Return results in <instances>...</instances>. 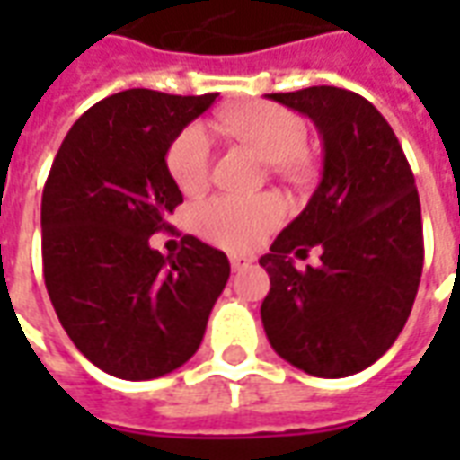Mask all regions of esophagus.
Wrapping results in <instances>:
<instances>
[{"label":"esophagus","mask_w":460,"mask_h":460,"mask_svg":"<svg viewBox=\"0 0 460 460\" xmlns=\"http://www.w3.org/2000/svg\"><path fill=\"white\" fill-rule=\"evenodd\" d=\"M229 261H231V269L234 270L246 269V266H251V263H253V259H251V256H241V253H234Z\"/></svg>","instance_id":"obj_1"}]
</instances>
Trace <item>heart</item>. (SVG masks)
I'll list each match as a JSON object with an SVG mask.
<instances>
[{
	"mask_svg": "<svg viewBox=\"0 0 460 460\" xmlns=\"http://www.w3.org/2000/svg\"><path fill=\"white\" fill-rule=\"evenodd\" d=\"M221 125L241 142L259 150L276 174L286 180H305L313 162L305 150L308 125L296 111L273 103H251L231 111ZM214 137L207 125L194 122L174 137L167 152L172 180L187 194L199 191L211 174ZM283 219L276 197H214L194 211V224L204 239L226 249H251Z\"/></svg>",
	"mask_w": 460,
	"mask_h": 460,
	"instance_id": "heart-1",
	"label": "heart"
}]
</instances>
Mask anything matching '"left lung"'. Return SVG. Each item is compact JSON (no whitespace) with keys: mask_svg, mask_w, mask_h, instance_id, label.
<instances>
[{"mask_svg":"<svg viewBox=\"0 0 460 460\" xmlns=\"http://www.w3.org/2000/svg\"><path fill=\"white\" fill-rule=\"evenodd\" d=\"M269 98L315 122L323 177L259 259L270 276L263 330L308 375H357L394 345L419 290L424 234L414 174L394 130L362 95L313 85ZM313 245L321 266L298 271L292 256Z\"/></svg>","mask_w":460,"mask_h":460,"instance_id":"obj_1","label":"left lung"}]
</instances>
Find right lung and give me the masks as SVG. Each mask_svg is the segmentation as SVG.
<instances>
[{"label": "right lung", "instance_id": "add662e5", "mask_svg": "<svg viewBox=\"0 0 460 460\" xmlns=\"http://www.w3.org/2000/svg\"><path fill=\"white\" fill-rule=\"evenodd\" d=\"M219 93L130 88L88 108L58 147L41 197L49 298L78 352L120 379L170 375L201 345L229 280L226 253L194 236L162 256L181 191L167 150Z\"/></svg>", "mask_w": 460, "mask_h": 460}]
</instances>
